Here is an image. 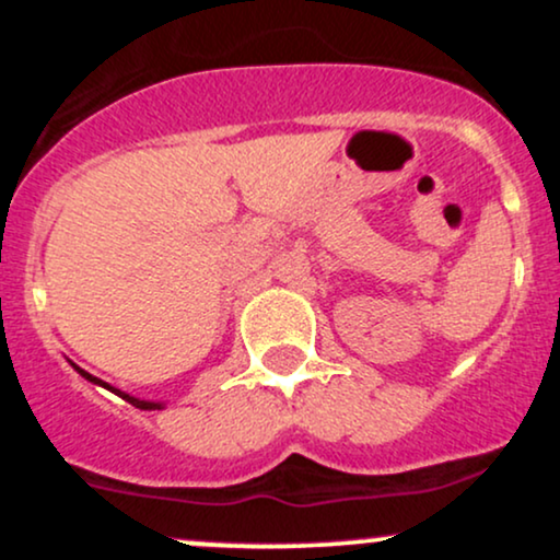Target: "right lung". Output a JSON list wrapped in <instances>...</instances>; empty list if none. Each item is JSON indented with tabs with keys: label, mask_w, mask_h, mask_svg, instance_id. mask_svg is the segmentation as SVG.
<instances>
[{
	"label": "right lung",
	"mask_w": 560,
	"mask_h": 560,
	"mask_svg": "<svg viewBox=\"0 0 560 560\" xmlns=\"http://www.w3.org/2000/svg\"><path fill=\"white\" fill-rule=\"evenodd\" d=\"M73 369H75V371H79V374H81L83 378H89V382H92V384H100V387L110 389V392H115V395H118V397H124V400H126V402H131V405H133V408H141V410H160V408H163V402H152V400H139V397H131V395H126V392H120V389H115V387H110V384H105V382H102V378H96V376H92V374H86V371H83V369H79V365H75V363H73Z\"/></svg>",
	"instance_id": "1"
}]
</instances>
